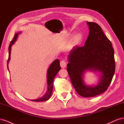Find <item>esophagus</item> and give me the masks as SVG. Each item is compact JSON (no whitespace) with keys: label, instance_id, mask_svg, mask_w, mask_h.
Returning a JSON list of instances; mask_svg holds the SVG:
<instances>
[{"label":"esophagus","instance_id":"1","mask_svg":"<svg viewBox=\"0 0 124 124\" xmlns=\"http://www.w3.org/2000/svg\"><path fill=\"white\" fill-rule=\"evenodd\" d=\"M60 65H61V67L62 68H65L66 67L67 63L65 61H62L60 62Z\"/></svg>","mask_w":124,"mask_h":124}]
</instances>
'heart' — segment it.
<instances>
[{"label": "heart", "mask_w": 124, "mask_h": 124, "mask_svg": "<svg viewBox=\"0 0 124 124\" xmlns=\"http://www.w3.org/2000/svg\"><path fill=\"white\" fill-rule=\"evenodd\" d=\"M83 40V36L80 33H77L75 35L73 38V43L74 46L80 45Z\"/></svg>", "instance_id": "b5f03b06"}]
</instances>
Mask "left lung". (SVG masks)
<instances>
[{"instance_id":"obj_1","label":"left lung","mask_w":124,"mask_h":124,"mask_svg":"<svg viewBox=\"0 0 124 124\" xmlns=\"http://www.w3.org/2000/svg\"><path fill=\"white\" fill-rule=\"evenodd\" d=\"M87 23L89 32L85 46L74 47L70 51L67 70L78 94L92 97L107 91L114 76L115 62L112 43L100 26L94 22ZM88 70L101 73L99 83L96 86L84 84L83 75Z\"/></svg>"}]
</instances>
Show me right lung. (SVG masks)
<instances>
[{"label": "right lung", "instance_id": "right-lung-1", "mask_svg": "<svg viewBox=\"0 0 124 124\" xmlns=\"http://www.w3.org/2000/svg\"><path fill=\"white\" fill-rule=\"evenodd\" d=\"M20 33H17L15 34V36L13 40L11 41L10 44L9 46V57L8 59V62H7V67L8 68V62L10 59V53H11V46L14 43L15 41H16L18 35ZM61 70V66L59 64V59H56L52 62L51 65L50 66L49 68H48L47 72V91L45 95L42 96L41 98L37 99L34 100H31L33 101H36V102H39V101H46L48 99H49L52 95V91H53V80L54 78L56 76V74L58 73V71Z\"/></svg>", "mask_w": 124, "mask_h": 124}]
</instances>
